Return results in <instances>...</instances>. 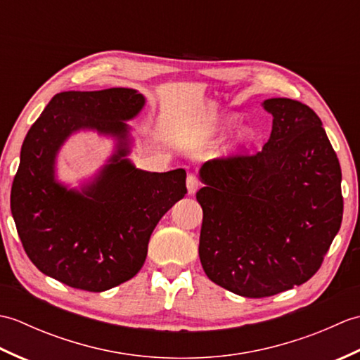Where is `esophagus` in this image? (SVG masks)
I'll return each mask as SVG.
<instances>
[{
	"label": "esophagus",
	"mask_w": 360,
	"mask_h": 360,
	"mask_svg": "<svg viewBox=\"0 0 360 360\" xmlns=\"http://www.w3.org/2000/svg\"><path fill=\"white\" fill-rule=\"evenodd\" d=\"M198 186H200V184H198L196 176L193 173H190L187 176V192H188V195H195L196 190H198Z\"/></svg>",
	"instance_id": "1"
}]
</instances>
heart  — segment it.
I'll return each instance as SVG.
<instances>
[{
  "label": "heart",
  "instance_id": "1",
  "mask_svg": "<svg viewBox=\"0 0 360 360\" xmlns=\"http://www.w3.org/2000/svg\"><path fill=\"white\" fill-rule=\"evenodd\" d=\"M232 124H233V117L232 116H224V117H221L215 122H210V124H205L201 129V134L204 137H210L213 134H217L218 131H223L224 128H227L229 125H232ZM250 139H252V129L249 127H241L238 131H236L232 136V139L229 141L226 148H229V150L240 148V147H243V145H246Z\"/></svg>",
  "mask_w": 360,
  "mask_h": 360
}]
</instances>
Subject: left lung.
<instances>
[{"label":"left lung","mask_w":360,"mask_h":360,"mask_svg":"<svg viewBox=\"0 0 360 360\" xmlns=\"http://www.w3.org/2000/svg\"><path fill=\"white\" fill-rule=\"evenodd\" d=\"M262 106L274 117L262 151L205 162L196 193L205 275L249 298L308 281L343 215L340 164L322 120L292 98H267Z\"/></svg>","instance_id":"8db88e82"}]
</instances>
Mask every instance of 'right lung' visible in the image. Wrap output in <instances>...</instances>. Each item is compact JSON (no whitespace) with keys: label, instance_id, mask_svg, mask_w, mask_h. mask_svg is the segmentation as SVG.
I'll use <instances>...</instances> for the list:
<instances>
[{"label":"right lung","instance_id":"add662e5","mask_svg":"<svg viewBox=\"0 0 360 360\" xmlns=\"http://www.w3.org/2000/svg\"><path fill=\"white\" fill-rule=\"evenodd\" d=\"M145 97L131 88L66 91L51 98L22 142L11 210L27 257L48 277L102 292L141 271L150 236L184 198L186 170L145 172L128 159ZM117 142L94 176L72 189L56 179V156L75 132Z\"/></svg>","mask_w":360,"mask_h":360}]
</instances>
